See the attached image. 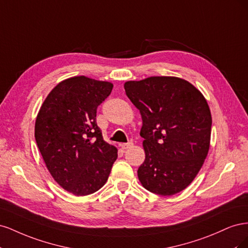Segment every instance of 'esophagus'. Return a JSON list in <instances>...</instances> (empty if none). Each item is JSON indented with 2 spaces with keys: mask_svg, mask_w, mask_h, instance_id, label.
<instances>
[{
  "mask_svg": "<svg viewBox=\"0 0 248 248\" xmlns=\"http://www.w3.org/2000/svg\"><path fill=\"white\" fill-rule=\"evenodd\" d=\"M120 146H121V149H122V150H127V149H129V148L133 147V142H132V141H129V142H127V144H121Z\"/></svg>",
  "mask_w": 248,
  "mask_h": 248,
  "instance_id": "34e87169",
  "label": "esophagus"
}]
</instances>
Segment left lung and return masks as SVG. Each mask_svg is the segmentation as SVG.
Masks as SVG:
<instances>
[{
    "label": "left lung",
    "mask_w": 248,
    "mask_h": 248,
    "mask_svg": "<svg viewBox=\"0 0 248 248\" xmlns=\"http://www.w3.org/2000/svg\"><path fill=\"white\" fill-rule=\"evenodd\" d=\"M124 88L142 120L146 157L138 170L140 184L164 197L184 190L210 148L212 117L204 95L176 77L128 80Z\"/></svg>",
    "instance_id": "8db88e82"
}]
</instances>
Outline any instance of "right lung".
Wrapping results in <instances>:
<instances>
[{
  "label": "right lung",
  "instance_id": "1",
  "mask_svg": "<svg viewBox=\"0 0 248 248\" xmlns=\"http://www.w3.org/2000/svg\"><path fill=\"white\" fill-rule=\"evenodd\" d=\"M114 85L84 76L62 80L38 111L35 139L55 181L74 196H88L108 181L118 149L103 140L96 110Z\"/></svg>",
  "mask_w": 248,
  "mask_h": 248
}]
</instances>
